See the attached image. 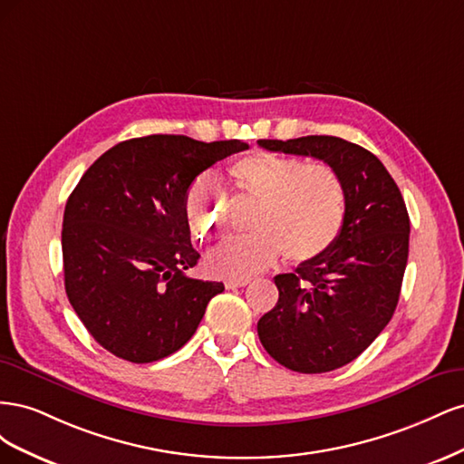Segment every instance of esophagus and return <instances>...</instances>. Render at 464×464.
<instances>
[{"instance_id": "34e87169", "label": "esophagus", "mask_w": 464, "mask_h": 464, "mask_svg": "<svg viewBox=\"0 0 464 464\" xmlns=\"http://www.w3.org/2000/svg\"><path fill=\"white\" fill-rule=\"evenodd\" d=\"M224 285H227V288H242L246 285H249V278H227L224 280Z\"/></svg>"}]
</instances>
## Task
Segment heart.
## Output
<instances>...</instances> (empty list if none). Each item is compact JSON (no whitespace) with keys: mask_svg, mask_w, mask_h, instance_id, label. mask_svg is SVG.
Segmentation results:
<instances>
[{"mask_svg":"<svg viewBox=\"0 0 464 464\" xmlns=\"http://www.w3.org/2000/svg\"><path fill=\"white\" fill-rule=\"evenodd\" d=\"M230 178L259 201L251 230L210 256L220 276L244 278L271 266L285 251L294 263L314 261L339 240L346 218V191L341 176L325 162L259 154L236 162ZM184 215L199 240H220L228 230V203L205 176L193 179L184 195Z\"/></svg>","mask_w":464,"mask_h":464,"instance_id":"heart-1","label":"heart"}]
</instances>
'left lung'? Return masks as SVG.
<instances>
[{"mask_svg": "<svg viewBox=\"0 0 464 464\" xmlns=\"http://www.w3.org/2000/svg\"><path fill=\"white\" fill-rule=\"evenodd\" d=\"M257 145L319 159L343 179L346 218L339 240L325 256L275 276L278 302L257 323L261 344L285 368L333 372L358 358L395 314L411 218L395 179L360 145L331 135Z\"/></svg>", "mask_w": 464, "mask_h": 464, "instance_id": "left-lung-1", "label": "left lung"}]
</instances>
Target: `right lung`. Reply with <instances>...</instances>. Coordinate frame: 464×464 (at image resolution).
Returning <instances> with one entry per match:
<instances>
[{"label": "right lung", "mask_w": 464, "mask_h": 464, "mask_svg": "<svg viewBox=\"0 0 464 464\" xmlns=\"http://www.w3.org/2000/svg\"><path fill=\"white\" fill-rule=\"evenodd\" d=\"M247 143L147 135L106 150L69 195L63 276L69 304L92 339L133 363L157 362L198 331L222 283L191 278L184 195L215 162Z\"/></svg>", "instance_id": "1"}]
</instances>
